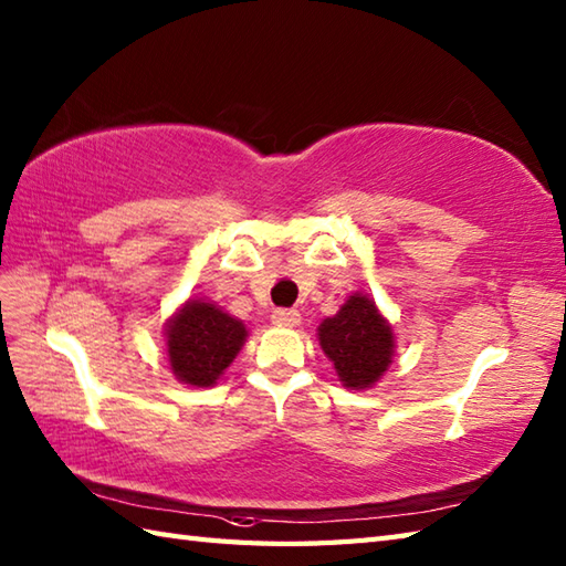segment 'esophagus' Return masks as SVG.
<instances>
[{
  "label": "esophagus",
  "instance_id": "1",
  "mask_svg": "<svg viewBox=\"0 0 566 566\" xmlns=\"http://www.w3.org/2000/svg\"><path fill=\"white\" fill-rule=\"evenodd\" d=\"M272 323L280 328H296L302 323V314L294 308H274L272 311Z\"/></svg>",
  "mask_w": 566,
  "mask_h": 566
}]
</instances>
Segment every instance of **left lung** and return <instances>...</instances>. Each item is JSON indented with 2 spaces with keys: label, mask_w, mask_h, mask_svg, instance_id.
<instances>
[{
  "label": "left lung",
  "mask_w": 566,
  "mask_h": 566,
  "mask_svg": "<svg viewBox=\"0 0 566 566\" xmlns=\"http://www.w3.org/2000/svg\"><path fill=\"white\" fill-rule=\"evenodd\" d=\"M316 338L345 389H371L394 363L391 323L363 292L350 294L338 314L323 318Z\"/></svg>",
  "instance_id": "8db88e82"
}]
</instances>
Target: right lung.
Wrapping results in <instances>:
<instances>
[{"label": "right lung", "instance_id": "obj_1", "mask_svg": "<svg viewBox=\"0 0 566 566\" xmlns=\"http://www.w3.org/2000/svg\"><path fill=\"white\" fill-rule=\"evenodd\" d=\"M245 323L203 296H191L165 323V357L172 377L207 389L233 365L245 345Z\"/></svg>", "mask_w": 566, "mask_h": 566}]
</instances>
